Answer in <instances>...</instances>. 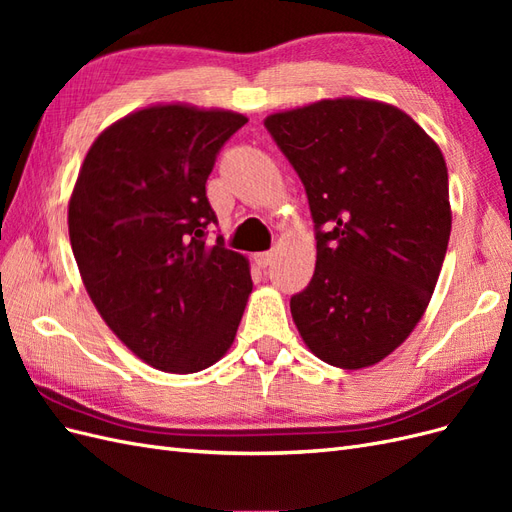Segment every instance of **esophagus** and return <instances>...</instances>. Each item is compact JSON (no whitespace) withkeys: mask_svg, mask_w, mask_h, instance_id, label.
Wrapping results in <instances>:
<instances>
[{"mask_svg":"<svg viewBox=\"0 0 512 512\" xmlns=\"http://www.w3.org/2000/svg\"><path fill=\"white\" fill-rule=\"evenodd\" d=\"M273 256H275L273 252H258V254H254V260H256L258 267L265 269V267H269L271 262H273Z\"/></svg>","mask_w":512,"mask_h":512,"instance_id":"34e87169","label":"esophagus"}]
</instances>
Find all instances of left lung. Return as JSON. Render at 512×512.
<instances>
[{
  "label": "left lung",
  "mask_w": 512,
  "mask_h": 512,
  "mask_svg": "<svg viewBox=\"0 0 512 512\" xmlns=\"http://www.w3.org/2000/svg\"><path fill=\"white\" fill-rule=\"evenodd\" d=\"M316 224V269L290 299L305 346L339 369L380 363L421 322L451 237L438 143L369 98H324L265 119Z\"/></svg>",
  "instance_id": "obj_1"
}]
</instances>
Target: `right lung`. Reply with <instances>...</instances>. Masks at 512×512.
I'll list each match as a JSON object with an SVG mask.
<instances>
[{
	"instance_id": "add662e5",
	"label": "right lung",
	"mask_w": 512,
	"mask_h": 512,
	"mask_svg": "<svg viewBox=\"0 0 512 512\" xmlns=\"http://www.w3.org/2000/svg\"><path fill=\"white\" fill-rule=\"evenodd\" d=\"M247 117L160 102L117 119L89 147L68 200L81 280L121 344L166 374L230 350L252 292L250 260L205 245L215 156Z\"/></svg>"
}]
</instances>
